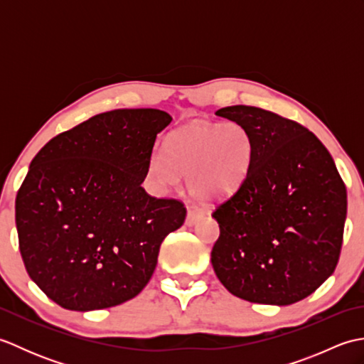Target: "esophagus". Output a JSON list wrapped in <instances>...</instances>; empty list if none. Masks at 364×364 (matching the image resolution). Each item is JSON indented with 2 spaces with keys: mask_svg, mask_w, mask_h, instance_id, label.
Instances as JSON below:
<instances>
[{
  "mask_svg": "<svg viewBox=\"0 0 364 364\" xmlns=\"http://www.w3.org/2000/svg\"><path fill=\"white\" fill-rule=\"evenodd\" d=\"M200 218H202V213L197 211V210H189V211H188V215H186V225H188V227L196 225V223L198 222Z\"/></svg>",
  "mask_w": 364,
  "mask_h": 364,
  "instance_id": "esophagus-1",
  "label": "esophagus"
}]
</instances>
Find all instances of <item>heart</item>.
I'll return each instance as SVG.
<instances>
[{
	"instance_id": "heart-1",
	"label": "heart",
	"mask_w": 364,
	"mask_h": 364,
	"mask_svg": "<svg viewBox=\"0 0 364 364\" xmlns=\"http://www.w3.org/2000/svg\"><path fill=\"white\" fill-rule=\"evenodd\" d=\"M252 156V137L237 123H192L168 139L167 156L153 154L149 176L161 191L175 188L181 175L189 176L192 194L215 202L242 186Z\"/></svg>"
}]
</instances>
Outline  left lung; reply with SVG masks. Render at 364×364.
<instances>
[{
	"mask_svg": "<svg viewBox=\"0 0 364 364\" xmlns=\"http://www.w3.org/2000/svg\"><path fill=\"white\" fill-rule=\"evenodd\" d=\"M215 114L247 129L253 156L242 186L213 213L220 228L214 272L239 299L296 304L335 272L346 184L328 150L300 123L245 105Z\"/></svg>",
	"mask_w": 364,
	"mask_h": 364,
	"instance_id": "left-lung-1",
	"label": "left lung"
}]
</instances>
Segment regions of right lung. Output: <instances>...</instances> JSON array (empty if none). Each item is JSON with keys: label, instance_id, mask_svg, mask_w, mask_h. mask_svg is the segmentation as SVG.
Wrapping results in <instances>:
<instances>
[{"label": "right lung", "instance_id": "obj_1", "mask_svg": "<svg viewBox=\"0 0 364 364\" xmlns=\"http://www.w3.org/2000/svg\"><path fill=\"white\" fill-rule=\"evenodd\" d=\"M170 122L159 109L102 112L53 137L31 161L15 198L20 253L31 280L65 310L136 297L164 237L184 223L181 200L141 186Z\"/></svg>", "mask_w": 364, "mask_h": 364}]
</instances>
